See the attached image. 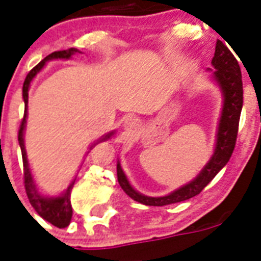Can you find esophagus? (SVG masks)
<instances>
[{"label": "esophagus", "instance_id": "1", "mask_svg": "<svg viewBox=\"0 0 261 261\" xmlns=\"http://www.w3.org/2000/svg\"><path fill=\"white\" fill-rule=\"evenodd\" d=\"M124 127H126L127 131H134L138 127V122L135 119H127L126 123H124Z\"/></svg>", "mask_w": 261, "mask_h": 261}]
</instances>
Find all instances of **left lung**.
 Returning a JSON list of instances; mask_svg holds the SVG:
<instances>
[{"label":"left lung","mask_w":261,"mask_h":261,"mask_svg":"<svg viewBox=\"0 0 261 261\" xmlns=\"http://www.w3.org/2000/svg\"><path fill=\"white\" fill-rule=\"evenodd\" d=\"M214 66V79L222 89L223 93V108L222 116L219 120L218 135H217V146L211 160L198 174V177L188 182L187 186L178 188L172 194L161 198H150L139 194L127 181L123 173L120 164H118V181L123 191L131 199L137 202L146 204V206H167L172 203L182 202L191 199L202 192V190L215 177L225 165L227 164L231 153L234 150L237 133H239L240 115L243 108V79L240 65L231 51L223 44L221 40H217L214 58L211 61Z\"/></svg>","instance_id":"left-lung-1"}]
</instances>
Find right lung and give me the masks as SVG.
Instances as JSON below:
<instances>
[{"label": "right lung", "mask_w": 261, "mask_h": 261, "mask_svg": "<svg viewBox=\"0 0 261 261\" xmlns=\"http://www.w3.org/2000/svg\"><path fill=\"white\" fill-rule=\"evenodd\" d=\"M79 50L75 48H69V50H62V51H54L50 55H47L46 58L43 59L42 62H39L32 70L27 74L24 85H22V98H24V104H25V111H24V118L21 120L20 128H18V143L21 147V154H22V165H24V187H25L27 196L30 199V203L32 204L36 213H38L43 219H46L47 222L53 223L54 226L62 229L66 227L71 221V215H73V208L70 204V192L71 188L74 186V181L71 182L66 192L62 196L58 198H44L42 195L39 194L35 186L32 176H31L30 168H28V161H27V153L24 149V138H22V133H24V127H25V118H27V106H28V89H30V84L32 81L35 75L38 74L39 71L42 70L44 63L50 59H69L71 55L77 53ZM80 53V51H79ZM111 135H106V138H102V141L107 138H110Z\"/></svg>", "instance_id": "1"}]
</instances>
